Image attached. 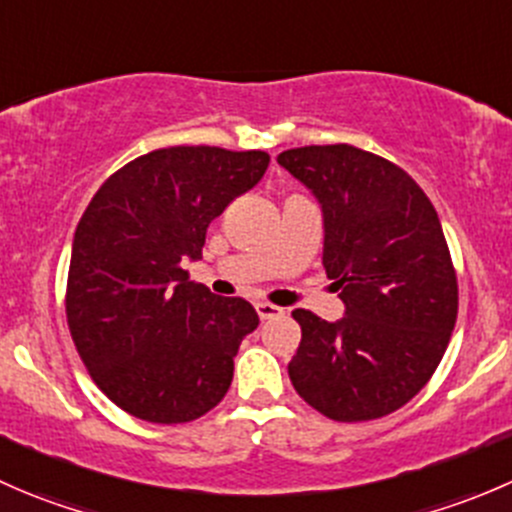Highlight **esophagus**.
Wrapping results in <instances>:
<instances>
[{"label": "esophagus", "instance_id": "esophagus-1", "mask_svg": "<svg viewBox=\"0 0 512 512\" xmlns=\"http://www.w3.org/2000/svg\"><path fill=\"white\" fill-rule=\"evenodd\" d=\"M255 309H257V314H260V319H277L285 314V309L277 307V304H270V302H257Z\"/></svg>", "mask_w": 512, "mask_h": 512}]
</instances>
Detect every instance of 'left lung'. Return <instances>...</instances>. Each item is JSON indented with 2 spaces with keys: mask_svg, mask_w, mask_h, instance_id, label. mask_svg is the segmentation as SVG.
<instances>
[{
  "mask_svg": "<svg viewBox=\"0 0 512 512\" xmlns=\"http://www.w3.org/2000/svg\"><path fill=\"white\" fill-rule=\"evenodd\" d=\"M277 163L322 208V265L344 302L337 322L292 312L302 327L292 386L334 421L391 414L426 386L456 324L441 220L406 170L347 143L292 148Z\"/></svg>",
  "mask_w": 512,
  "mask_h": 512,
  "instance_id": "1",
  "label": "left lung"
}]
</instances>
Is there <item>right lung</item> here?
<instances>
[{
    "instance_id": "add662e5",
    "label": "right lung",
    "mask_w": 512,
    "mask_h": 512,
    "mask_svg": "<svg viewBox=\"0 0 512 512\" xmlns=\"http://www.w3.org/2000/svg\"><path fill=\"white\" fill-rule=\"evenodd\" d=\"M265 151L173 146L111 175L71 245L66 319L91 379L151 423H185L223 401L232 359L260 317L242 297L190 282L205 232L265 175Z\"/></svg>"
}]
</instances>
